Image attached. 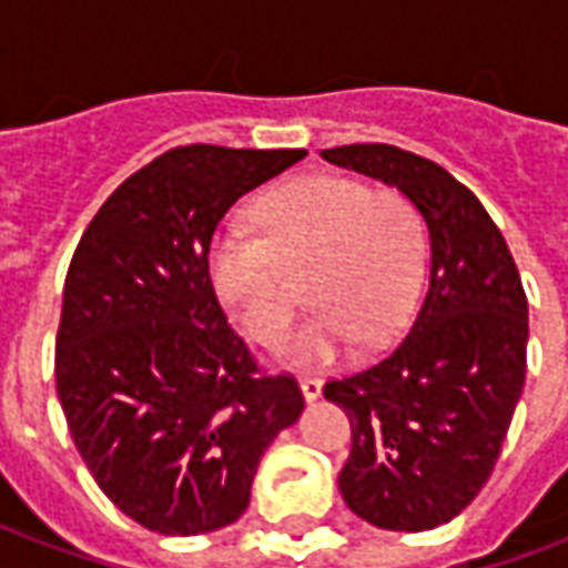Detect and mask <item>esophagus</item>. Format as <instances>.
Segmentation results:
<instances>
[{
	"instance_id": "obj_1",
	"label": "esophagus",
	"mask_w": 568,
	"mask_h": 568,
	"mask_svg": "<svg viewBox=\"0 0 568 568\" xmlns=\"http://www.w3.org/2000/svg\"><path fill=\"white\" fill-rule=\"evenodd\" d=\"M301 393H304L307 402H316L322 395V381H316V377H301Z\"/></svg>"
}]
</instances>
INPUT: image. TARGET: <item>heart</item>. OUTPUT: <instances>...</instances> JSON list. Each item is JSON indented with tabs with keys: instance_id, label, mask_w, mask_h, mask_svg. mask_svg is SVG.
<instances>
[{
	"instance_id": "b5f03b06",
	"label": "heart",
	"mask_w": 568,
	"mask_h": 568,
	"mask_svg": "<svg viewBox=\"0 0 568 568\" xmlns=\"http://www.w3.org/2000/svg\"><path fill=\"white\" fill-rule=\"evenodd\" d=\"M255 222L264 236L224 227L206 271L236 328L273 346L297 304L278 264L307 267L304 288L316 307L285 344L288 365H328L353 341L386 344L414 313L426 234L398 191H371L346 175H301L255 203Z\"/></svg>"
}]
</instances>
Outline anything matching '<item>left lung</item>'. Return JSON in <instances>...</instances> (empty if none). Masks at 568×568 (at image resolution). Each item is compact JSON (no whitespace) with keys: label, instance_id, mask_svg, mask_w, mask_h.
<instances>
[{"label":"left lung","instance_id":"left-lung-1","mask_svg":"<svg viewBox=\"0 0 568 568\" xmlns=\"http://www.w3.org/2000/svg\"><path fill=\"white\" fill-rule=\"evenodd\" d=\"M322 158L395 187L426 224V295L407 337L377 365L325 383V398L353 426L337 477L349 511L381 529H435L487 484L524 395V283L496 222L444 166L383 142Z\"/></svg>","mask_w":568,"mask_h":568}]
</instances>
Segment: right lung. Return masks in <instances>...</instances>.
Wrapping results in <instances>:
<instances>
[{"mask_svg":"<svg viewBox=\"0 0 568 568\" xmlns=\"http://www.w3.org/2000/svg\"><path fill=\"white\" fill-rule=\"evenodd\" d=\"M304 149L185 145L93 215L69 264L57 398L109 499L161 536L240 520L264 450L304 414L295 377H264L210 283L212 234Z\"/></svg>","mask_w":568,"mask_h":568,"instance_id":"obj_1","label":"right lung"}]
</instances>
